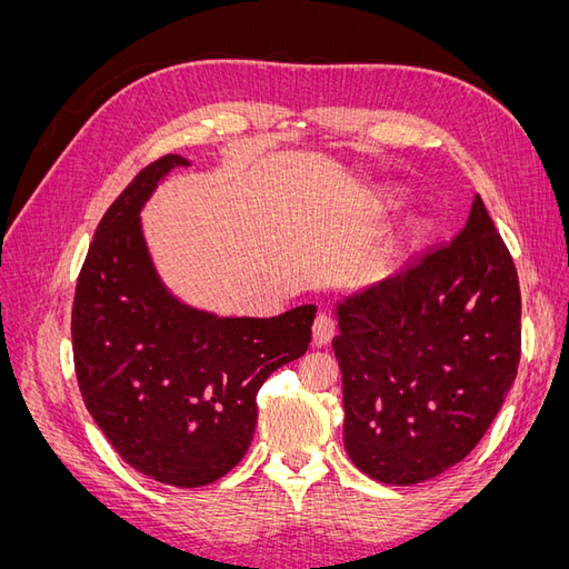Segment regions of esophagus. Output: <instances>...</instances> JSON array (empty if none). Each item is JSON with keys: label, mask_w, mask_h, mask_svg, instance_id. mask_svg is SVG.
Wrapping results in <instances>:
<instances>
[{"label": "esophagus", "mask_w": 569, "mask_h": 569, "mask_svg": "<svg viewBox=\"0 0 569 569\" xmlns=\"http://www.w3.org/2000/svg\"><path fill=\"white\" fill-rule=\"evenodd\" d=\"M332 337H335V320L330 316L320 313L313 322V343L316 347H325Z\"/></svg>", "instance_id": "1"}]
</instances>
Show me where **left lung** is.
I'll use <instances>...</instances> for the list:
<instances>
[{"mask_svg":"<svg viewBox=\"0 0 569 569\" xmlns=\"http://www.w3.org/2000/svg\"><path fill=\"white\" fill-rule=\"evenodd\" d=\"M522 301L477 194L451 244L337 303L343 446L382 485H420L485 437L515 382Z\"/></svg>","mask_w":569,"mask_h":569,"instance_id":"left-lung-1","label":"left lung"}]
</instances>
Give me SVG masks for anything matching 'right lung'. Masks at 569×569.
Masks as SVG:
<instances>
[{"instance_id":"1","label":"right lung","mask_w":569,"mask_h":569,"mask_svg":"<svg viewBox=\"0 0 569 569\" xmlns=\"http://www.w3.org/2000/svg\"><path fill=\"white\" fill-rule=\"evenodd\" d=\"M142 168L97 226L73 299V360L90 416L130 468L194 489L249 451L256 393L311 343L318 308L274 318H220L170 295L142 234L140 211L173 168Z\"/></svg>"}]
</instances>
